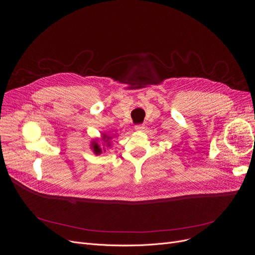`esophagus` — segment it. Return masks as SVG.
Segmentation results:
<instances>
[{"instance_id":"esophagus-1","label":"esophagus","mask_w":255,"mask_h":255,"mask_svg":"<svg viewBox=\"0 0 255 255\" xmlns=\"http://www.w3.org/2000/svg\"><path fill=\"white\" fill-rule=\"evenodd\" d=\"M143 129H144V125L143 124H139V125L135 126V130H137V131H142Z\"/></svg>"}]
</instances>
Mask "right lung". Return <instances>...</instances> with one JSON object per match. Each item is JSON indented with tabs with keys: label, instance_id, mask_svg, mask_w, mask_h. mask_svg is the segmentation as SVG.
Wrapping results in <instances>:
<instances>
[{
	"label": "right lung",
	"instance_id": "1",
	"mask_svg": "<svg viewBox=\"0 0 255 255\" xmlns=\"http://www.w3.org/2000/svg\"><path fill=\"white\" fill-rule=\"evenodd\" d=\"M110 139H112V137L108 136L107 134H103V135H102V140H103L104 142H106V144H107L106 146H109V147H110ZM91 148L93 149L94 153H95V154H97V155H99V154H101V153L103 152V149H102V147L100 146L99 143H98L96 140L92 141V144H91Z\"/></svg>",
	"mask_w": 255,
	"mask_h": 255
}]
</instances>
